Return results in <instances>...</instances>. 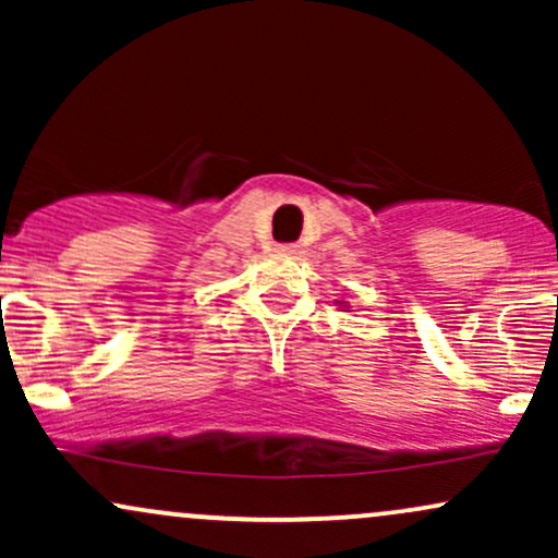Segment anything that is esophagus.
Listing matches in <instances>:
<instances>
[{"label":"esophagus","instance_id":"1","mask_svg":"<svg viewBox=\"0 0 558 558\" xmlns=\"http://www.w3.org/2000/svg\"><path fill=\"white\" fill-rule=\"evenodd\" d=\"M280 254H299V243H278Z\"/></svg>","mask_w":558,"mask_h":558}]
</instances>
